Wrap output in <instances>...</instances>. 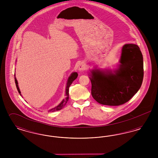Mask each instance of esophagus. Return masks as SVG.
I'll list each match as a JSON object with an SVG mask.
<instances>
[{
  "mask_svg": "<svg viewBox=\"0 0 158 158\" xmlns=\"http://www.w3.org/2000/svg\"><path fill=\"white\" fill-rule=\"evenodd\" d=\"M85 69H86V66L84 64H83V63H81L79 66V71H83L84 70H85Z\"/></svg>",
  "mask_w": 158,
  "mask_h": 158,
  "instance_id": "obj_1",
  "label": "esophagus"
}]
</instances>
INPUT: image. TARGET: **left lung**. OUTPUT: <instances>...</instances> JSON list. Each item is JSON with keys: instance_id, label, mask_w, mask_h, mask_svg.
I'll use <instances>...</instances> for the list:
<instances>
[{"instance_id": "obj_1", "label": "left lung", "mask_w": 158, "mask_h": 158, "mask_svg": "<svg viewBox=\"0 0 158 158\" xmlns=\"http://www.w3.org/2000/svg\"><path fill=\"white\" fill-rule=\"evenodd\" d=\"M120 63L114 70L95 69L90 71L91 94L98 103L110 106L124 104L140 88L144 72L143 56L139 46L124 45Z\"/></svg>"}]
</instances>
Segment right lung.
<instances>
[{"label": "right lung", "instance_id": "1", "mask_svg": "<svg viewBox=\"0 0 158 158\" xmlns=\"http://www.w3.org/2000/svg\"><path fill=\"white\" fill-rule=\"evenodd\" d=\"M14 76H15V84H16V88H17V89H18V92L19 93L20 95H21V91L19 90V86H18V81H17L16 77H15V74ZM77 76H78V74H77L76 72H73V73H72L70 75V76L69 77L68 82H67V84H66V88L65 98H64V99L62 100V101H61L60 104L57 105V106H56V107L53 108L51 109V110H49L48 111V113H49V112H54V111H56L60 110H61V109L66 105V104H67L68 100H69V87H70V86L71 85V84L72 83V82L77 78Z\"/></svg>", "mask_w": 158, "mask_h": 158}]
</instances>
